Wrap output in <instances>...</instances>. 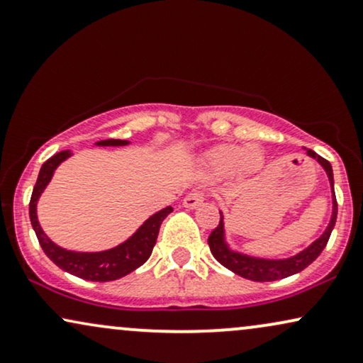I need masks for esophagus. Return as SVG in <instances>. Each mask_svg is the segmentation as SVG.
<instances>
[{
  "instance_id": "34e87169",
  "label": "esophagus",
  "mask_w": 363,
  "mask_h": 363,
  "mask_svg": "<svg viewBox=\"0 0 363 363\" xmlns=\"http://www.w3.org/2000/svg\"><path fill=\"white\" fill-rule=\"evenodd\" d=\"M203 202V194H200V191H191L183 199V205H185L186 208H195L199 207L200 203Z\"/></svg>"
}]
</instances>
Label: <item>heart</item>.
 Returning <instances> with one entry per match:
<instances>
[{"label":"heart","instance_id":"1","mask_svg":"<svg viewBox=\"0 0 363 363\" xmlns=\"http://www.w3.org/2000/svg\"><path fill=\"white\" fill-rule=\"evenodd\" d=\"M264 163V155L257 146H240V145H220L212 147L205 155V167L210 173L217 177H227L239 169L242 172H254L261 168Z\"/></svg>","mask_w":363,"mask_h":363}]
</instances>
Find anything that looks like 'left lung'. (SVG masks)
<instances>
[{
    "mask_svg": "<svg viewBox=\"0 0 363 363\" xmlns=\"http://www.w3.org/2000/svg\"><path fill=\"white\" fill-rule=\"evenodd\" d=\"M306 153L308 156H311L313 160L318 161L321 167H323L326 174H328L330 185H332L333 212H332V218H330L328 227H326L323 234H321L311 245H308L306 249H303L301 252H298L296 256H291L288 259L252 257V256H247V254L235 252V250H232L229 247V244L225 242L223 216L220 212V222H218V225L212 230V234L208 235V245H210V250H212L213 257H216L223 267H227V269L235 272V274L245 277V279L264 283V281H277V279H284V277L288 276L298 274V272H301L305 267L310 266V264L320 256L321 250L325 249L326 242H328L330 235H332L335 222H337L338 205H337V196H335L333 169H332V164H330V161L321 158V156L316 155L313 150H306Z\"/></svg>",
    "mask_w": 363,
    "mask_h": 363,
    "instance_id": "8db88e82",
    "label": "left lung"
}]
</instances>
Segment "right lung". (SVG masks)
<instances>
[{
	"label": "right lung",
	"instance_id": "1",
	"mask_svg": "<svg viewBox=\"0 0 363 363\" xmlns=\"http://www.w3.org/2000/svg\"><path fill=\"white\" fill-rule=\"evenodd\" d=\"M97 146H126L129 141L124 140H102L96 143ZM70 151H60V153L53 155L50 160H47L40 168L37 183L33 186V194L30 199V220L33 227L35 234L40 245H42L43 252L47 254L48 259L57 264L60 269L70 274L80 277L86 281H114L119 277H124L129 272L143 266L147 261V257L153 252V247L158 239V232L161 222L167 218L168 213L173 212L172 207H167L160 212L151 216L134 234L124 240L123 244L116 245L113 249L101 250V252H75V250H67L55 242L48 239L47 234L42 230L37 217V202L40 195L43 194L45 186L52 180L53 172H55L58 164L67 158H70Z\"/></svg>",
	"mask_w": 363,
	"mask_h": 363
}]
</instances>
